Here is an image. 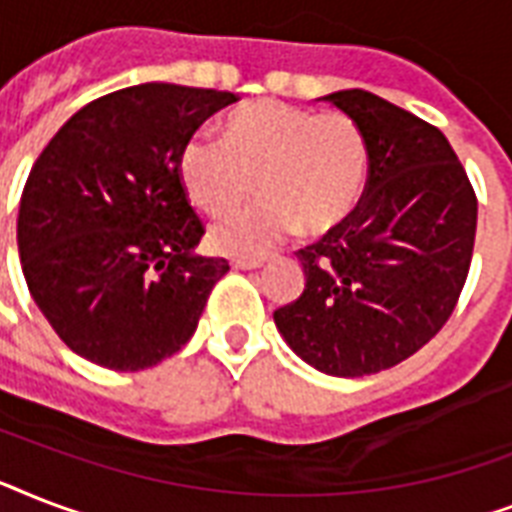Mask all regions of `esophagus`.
<instances>
[{
    "label": "esophagus",
    "instance_id": "esophagus-1",
    "mask_svg": "<svg viewBox=\"0 0 512 512\" xmlns=\"http://www.w3.org/2000/svg\"><path fill=\"white\" fill-rule=\"evenodd\" d=\"M265 263V257H233L231 265L239 268V271H252V268H260Z\"/></svg>",
    "mask_w": 512,
    "mask_h": 512
}]
</instances>
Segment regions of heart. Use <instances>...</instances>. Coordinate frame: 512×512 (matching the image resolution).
I'll return each mask as SVG.
<instances>
[{
	"label": "heart",
	"mask_w": 512,
	"mask_h": 512,
	"mask_svg": "<svg viewBox=\"0 0 512 512\" xmlns=\"http://www.w3.org/2000/svg\"><path fill=\"white\" fill-rule=\"evenodd\" d=\"M177 175L188 199L209 215L247 204L260 183L268 199L209 233L217 252L260 255L300 225L319 236L356 212L369 175V143L361 124L342 111L257 100L228 114L223 140H185Z\"/></svg>",
	"instance_id": "1"
}]
</instances>
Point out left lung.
<instances>
[{"label":"left lung","instance_id":"left-lung-1","mask_svg":"<svg viewBox=\"0 0 512 512\" xmlns=\"http://www.w3.org/2000/svg\"><path fill=\"white\" fill-rule=\"evenodd\" d=\"M324 100L369 143L356 212L297 249L305 289L273 311L297 356L335 377L401 364L457 308L476 244L478 199L444 132L366 90Z\"/></svg>","mask_w":512,"mask_h":512}]
</instances>
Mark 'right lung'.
I'll use <instances>...</instances> for the list:
<instances>
[{"instance_id": "1", "label": "right lung", "mask_w": 512, "mask_h": 512, "mask_svg": "<svg viewBox=\"0 0 512 512\" xmlns=\"http://www.w3.org/2000/svg\"><path fill=\"white\" fill-rule=\"evenodd\" d=\"M236 100L167 82L108 92L31 167L18 212L23 276L55 335L92 364L140 372L196 332L228 260L193 255L204 223L177 154Z\"/></svg>"}]
</instances>
